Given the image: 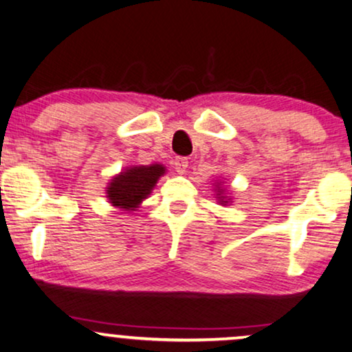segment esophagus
I'll return each instance as SVG.
<instances>
[{
    "label": "esophagus",
    "instance_id": "esophagus-1",
    "mask_svg": "<svg viewBox=\"0 0 352 352\" xmlns=\"http://www.w3.org/2000/svg\"><path fill=\"white\" fill-rule=\"evenodd\" d=\"M172 166L175 167L177 172H180V173L185 172V168L188 167V159H186V157H175L172 161Z\"/></svg>",
    "mask_w": 352,
    "mask_h": 352
}]
</instances>
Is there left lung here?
<instances>
[{
  "mask_svg": "<svg viewBox=\"0 0 352 352\" xmlns=\"http://www.w3.org/2000/svg\"><path fill=\"white\" fill-rule=\"evenodd\" d=\"M219 193H221V191H219Z\"/></svg>",
  "mask_w": 352,
  "mask_h": 352,
  "instance_id": "1",
  "label": "left lung"
}]
</instances>
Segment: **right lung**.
Listing matches in <instances>:
<instances>
[{"label":"right lung","mask_w":352,"mask_h":352,"mask_svg":"<svg viewBox=\"0 0 352 352\" xmlns=\"http://www.w3.org/2000/svg\"><path fill=\"white\" fill-rule=\"evenodd\" d=\"M164 172L166 168L159 164L128 168L126 172H122L110 182L107 197L113 206L133 211L144 198H148L151 190L157 184L159 177L164 175Z\"/></svg>","instance_id":"add662e5"}]
</instances>
